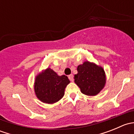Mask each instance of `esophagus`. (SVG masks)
Masks as SVG:
<instances>
[{
  "mask_svg": "<svg viewBox=\"0 0 134 134\" xmlns=\"http://www.w3.org/2000/svg\"><path fill=\"white\" fill-rule=\"evenodd\" d=\"M69 79L71 81V82H73L74 78H73V75H69Z\"/></svg>",
  "mask_w": 134,
  "mask_h": 134,
  "instance_id": "1",
  "label": "esophagus"
}]
</instances>
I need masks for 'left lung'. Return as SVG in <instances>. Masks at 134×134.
<instances>
[{"instance_id":"8db88e82","label":"left lung","mask_w":134,"mask_h":134,"mask_svg":"<svg viewBox=\"0 0 134 134\" xmlns=\"http://www.w3.org/2000/svg\"><path fill=\"white\" fill-rule=\"evenodd\" d=\"M75 82L81 92L88 96L97 95L106 83V75L102 67L93 63L85 62L77 67Z\"/></svg>"}]
</instances>
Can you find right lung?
I'll list each match as a JSON object with an SVG mask.
<instances>
[{"label": "right lung", "mask_w": 134, "mask_h": 134, "mask_svg": "<svg viewBox=\"0 0 134 134\" xmlns=\"http://www.w3.org/2000/svg\"><path fill=\"white\" fill-rule=\"evenodd\" d=\"M69 83L67 76H58L53 70L47 68L36 76L35 93L41 102L53 104L63 97L65 89Z\"/></svg>", "instance_id": "1"}]
</instances>
